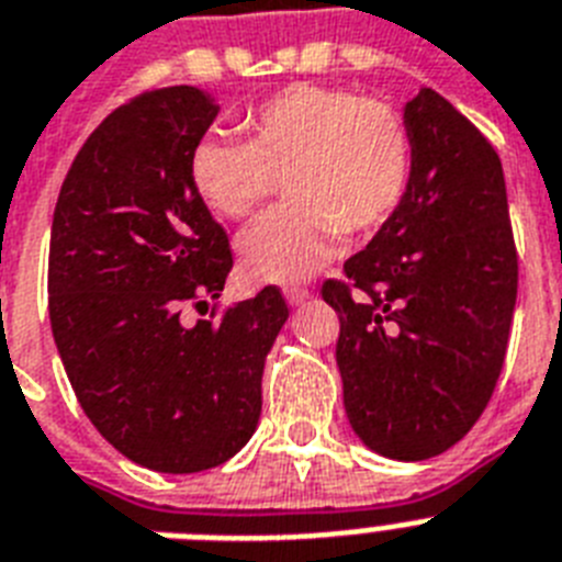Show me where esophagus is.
<instances>
[{"label":"esophagus","instance_id":"34e87169","mask_svg":"<svg viewBox=\"0 0 562 562\" xmlns=\"http://www.w3.org/2000/svg\"><path fill=\"white\" fill-rule=\"evenodd\" d=\"M308 296H311V291L305 289V285H300V282H294V285H289V289H285V300H289L291 305H303Z\"/></svg>","mask_w":562,"mask_h":562}]
</instances>
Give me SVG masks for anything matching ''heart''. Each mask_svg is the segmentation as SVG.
I'll use <instances>...</instances> for the list:
<instances>
[{
	"label": "heart",
	"instance_id": "b5f03b06",
	"mask_svg": "<svg viewBox=\"0 0 562 562\" xmlns=\"http://www.w3.org/2000/svg\"><path fill=\"white\" fill-rule=\"evenodd\" d=\"M245 139L202 136L188 179L225 220H248L277 191L294 202L239 239L254 280L289 282L334 251L339 234L366 237L400 209L414 171L403 111L383 97L289 85L243 116Z\"/></svg>",
	"mask_w": 562,
	"mask_h": 562
}]
</instances>
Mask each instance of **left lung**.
I'll return each mask as SVG.
<instances>
[{"mask_svg": "<svg viewBox=\"0 0 562 562\" xmlns=\"http://www.w3.org/2000/svg\"><path fill=\"white\" fill-rule=\"evenodd\" d=\"M408 191L323 282L351 428L376 454L428 460L460 442L497 389L517 303V248L497 150L449 99L405 105Z\"/></svg>", "mask_w": 562, "mask_h": 562, "instance_id": "1", "label": "left lung"}]
</instances>
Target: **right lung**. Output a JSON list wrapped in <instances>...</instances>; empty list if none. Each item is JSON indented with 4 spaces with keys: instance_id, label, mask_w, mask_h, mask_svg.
Returning <instances> with one entry per match:
<instances>
[{
    "instance_id": "right-lung-1",
    "label": "right lung",
    "mask_w": 562,
    "mask_h": 562,
    "mask_svg": "<svg viewBox=\"0 0 562 562\" xmlns=\"http://www.w3.org/2000/svg\"><path fill=\"white\" fill-rule=\"evenodd\" d=\"M220 108L154 88L108 113L56 200L48 311L74 394L113 449L165 474L214 469L251 440L262 366L289 319L277 285L186 326L220 300L228 234L188 179Z\"/></svg>"
}]
</instances>
